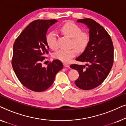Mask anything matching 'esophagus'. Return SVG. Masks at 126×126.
<instances>
[{
	"mask_svg": "<svg viewBox=\"0 0 126 126\" xmlns=\"http://www.w3.org/2000/svg\"><path fill=\"white\" fill-rule=\"evenodd\" d=\"M63 65L65 67H67V68H69V65L67 63H63Z\"/></svg>",
	"mask_w": 126,
	"mask_h": 126,
	"instance_id": "1",
	"label": "esophagus"
}]
</instances>
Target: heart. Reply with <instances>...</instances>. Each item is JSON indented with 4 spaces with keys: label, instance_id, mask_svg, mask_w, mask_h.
Instances as JSON below:
<instances>
[{
    "label": "heart",
    "instance_id": "obj_1",
    "mask_svg": "<svg viewBox=\"0 0 126 126\" xmlns=\"http://www.w3.org/2000/svg\"><path fill=\"white\" fill-rule=\"evenodd\" d=\"M61 31L64 35L72 38L70 46L75 49L70 50L60 49L53 54L56 59L63 62H69L76 54V51L79 53L83 52L88 46L90 37L86 32H82L79 26L72 22H68L61 27ZM57 34L56 32H51L47 34L46 41L47 46L51 49L56 50L57 48Z\"/></svg>",
    "mask_w": 126,
    "mask_h": 126
}]
</instances>
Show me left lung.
I'll return each instance as SVG.
<instances>
[{
    "label": "left lung",
    "instance_id": "1",
    "mask_svg": "<svg viewBox=\"0 0 126 126\" xmlns=\"http://www.w3.org/2000/svg\"><path fill=\"white\" fill-rule=\"evenodd\" d=\"M77 22L85 24L89 29L90 41L84 52L76 60L87 63L85 65H70L77 70L79 78L75 84L83 90L98 87L110 73L113 63V46L111 38L104 27L90 18L81 19Z\"/></svg>",
    "mask_w": 126,
    "mask_h": 126
}]
</instances>
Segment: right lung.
I'll return each instance as SVG.
<instances>
[{"label": "right lung", "instance_id": "right-lung-1", "mask_svg": "<svg viewBox=\"0 0 126 126\" xmlns=\"http://www.w3.org/2000/svg\"><path fill=\"white\" fill-rule=\"evenodd\" d=\"M56 19L35 20L20 34L13 45L12 66L19 81L27 89L42 92L52 85L55 76L63 68L62 62L54 60L47 68L42 63L49 53L46 34Z\"/></svg>", "mask_w": 126, "mask_h": 126}]
</instances>
